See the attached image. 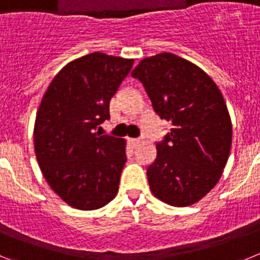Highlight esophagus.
<instances>
[{
    "label": "esophagus",
    "mask_w": 260,
    "mask_h": 260,
    "mask_svg": "<svg viewBox=\"0 0 260 260\" xmlns=\"http://www.w3.org/2000/svg\"><path fill=\"white\" fill-rule=\"evenodd\" d=\"M128 142H130V144H132L133 147H137L141 144V139H128Z\"/></svg>",
    "instance_id": "34e87169"
}]
</instances>
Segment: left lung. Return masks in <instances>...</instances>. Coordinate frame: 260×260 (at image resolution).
I'll use <instances>...</instances> for the list:
<instances>
[{"label": "left lung", "instance_id": "1", "mask_svg": "<svg viewBox=\"0 0 260 260\" xmlns=\"http://www.w3.org/2000/svg\"><path fill=\"white\" fill-rule=\"evenodd\" d=\"M132 75L173 126L147 169L151 191L174 207L191 206L215 187L228 161L232 121L224 98L207 73L172 53L143 58Z\"/></svg>", "mask_w": 260, "mask_h": 260}]
</instances>
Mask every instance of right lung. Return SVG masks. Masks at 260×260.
I'll return each mask as SVG.
<instances>
[{
  "label": "right lung",
  "mask_w": 260,
  "mask_h": 260,
  "mask_svg": "<svg viewBox=\"0 0 260 260\" xmlns=\"http://www.w3.org/2000/svg\"><path fill=\"white\" fill-rule=\"evenodd\" d=\"M134 59L95 52L69 62L41 99L34 144L43 176L63 202L98 210L118 192L126 142L95 133Z\"/></svg>",
  "instance_id": "1"
}]
</instances>
